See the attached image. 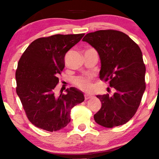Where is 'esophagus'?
<instances>
[{"label": "esophagus", "instance_id": "obj_1", "mask_svg": "<svg viewBox=\"0 0 159 159\" xmlns=\"http://www.w3.org/2000/svg\"><path fill=\"white\" fill-rule=\"evenodd\" d=\"M92 97H93V95H90V94H88V93H87V94L84 95V99H85V100L90 99V98H92Z\"/></svg>", "mask_w": 159, "mask_h": 159}]
</instances>
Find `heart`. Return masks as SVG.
Segmentation results:
<instances>
[{
    "label": "heart",
    "instance_id": "b5f03b06",
    "mask_svg": "<svg viewBox=\"0 0 159 159\" xmlns=\"http://www.w3.org/2000/svg\"><path fill=\"white\" fill-rule=\"evenodd\" d=\"M74 84L78 88L81 89L82 90L88 91L92 88L90 78L84 77H78L75 78L74 80Z\"/></svg>",
    "mask_w": 159,
    "mask_h": 159
}]
</instances>
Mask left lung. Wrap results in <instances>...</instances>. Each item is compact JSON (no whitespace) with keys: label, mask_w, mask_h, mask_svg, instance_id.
<instances>
[{"label":"left lung","mask_w":159,"mask_h":159,"mask_svg":"<svg viewBox=\"0 0 159 159\" xmlns=\"http://www.w3.org/2000/svg\"><path fill=\"white\" fill-rule=\"evenodd\" d=\"M82 40L98 53L100 79L116 90L112 95H97L102 106L94 115L95 122L107 128L125 125L135 114L145 90L140 47L127 34L112 30L90 32Z\"/></svg>","instance_id":"left-lung-1"}]
</instances>
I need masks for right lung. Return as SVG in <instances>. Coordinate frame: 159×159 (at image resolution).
Instances as JSON below:
<instances>
[{"instance_id":"obj_1","label":"right lung","mask_w":159,"mask_h":159,"mask_svg":"<svg viewBox=\"0 0 159 159\" xmlns=\"http://www.w3.org/2000/svg\"><path fill=\"white\" fill-rule=\"evenodd\" d=\"M84 34H55L34 40L24 52L16 71V93L28 119L35 127L58 131L70 122L71 108L84 101L83 93L75 88L56 97L58 75L64 57Z\"/></svg>"}]
</instances>
